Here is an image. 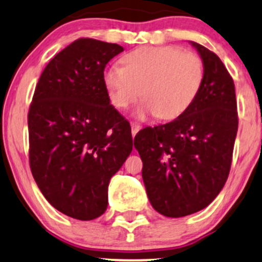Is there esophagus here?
<instances>
[{"label":"esophagus","mask_w":262,"mask_h":262,"mask_svg":"<svg viewBox=\"0 0 262 262\" xmlns=\"http://www.w3.org/2000/svg\"><path fill=\"white\" fill-rule=\"evenodd\" d=\"M140 130V125L135 124V123H132V135L135 137V134Z\"/></svg>","instance_id":"1"}]
</instances>
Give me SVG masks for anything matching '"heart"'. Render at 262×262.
I'll return each instance as SVG.
<instances>
[{"label":"heart","mask_w":262,"mask_h":262,"mask_svg":"<svg viewBox=\"0 0 262 262\" xmlns=\"http://www.w3.org/2000/svg\"><path fill=\"white\" fill-rule=\"evenodd\" d=\"M123 62L124 66L104 70L103 85L111 103L119 110L134 103L141 93L145 100L134 113L139 119L181 117L196 101L206 75L198 54L171 45L139 48L128 53Z\"/></svg>","instance_id":"heart-1"}]
</instances>
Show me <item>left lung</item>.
I'll return each mask as SVG.
<instances>
[{"label":"left lung","instance_id":"1","mask_svg":"<svg viewBox=\"0 0 262 262\" xmlns=\"http://www.w3.org/2000/svg\"><path fill=\"white\" fill-rule=\"evenodd\" d=\"M189 44L206 70L196 101L179 118L134 138L150 203L170 218L193 214L214 201L229 175L237 132L233 79L214 53Z\"/></svg>","mask_w":262,"mask_h":262}]
</instances>
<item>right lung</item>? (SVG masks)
<instances>
[{"instance_id":"1","label":"right lung","mask_w":262,"mask_h":262,"mask_svg":"<svg viewBox=\"0 0 262 262\" xmlns=\"http://www.w3.org/2000/svg\"><path fill=\"white\" fill-rule=\"evenodd\" d=\"M123 50L75 40L44 69L29 108L33 177L54 208L79 221L106 212L111 177L133 149L130 125L103 85L104 68Z\"/></svg>"}]
</instances>
